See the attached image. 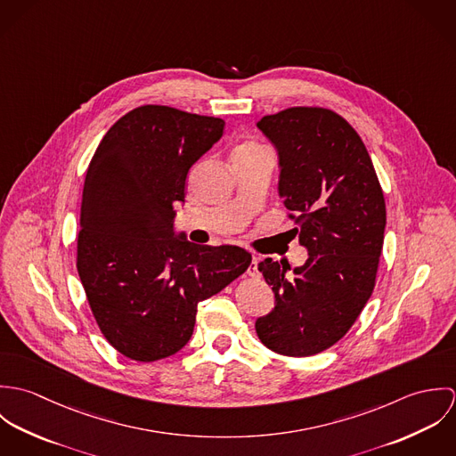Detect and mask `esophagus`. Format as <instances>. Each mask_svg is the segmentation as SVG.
<instances>
[{"label":"esophagus","mask_w":456,"mask_h":456,"mask_svg":"<svg viewBox=\"0 0 456 456\" xmlns=\"http://www.w3.org/2000/svg\"><path fill=\"white\" fill-rule=\"evenodd\" d=\"M258 263H260V260L256 258V256H253L251 258V265H249V275H260V270H258Z\"/></svg>","instance_id":"1"}]
</instances>
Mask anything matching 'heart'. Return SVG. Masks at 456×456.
<instances>
[{
    "label": "heart",
    "instance_id": "b5f03b06",
    "mask_svg": "<svg viewBox=\"0 0 456 456\" xmlns=\"http://www.w3.org/2000/svg\"><path fill=\"white\" fill-rule=\"evenodd\" d=\"M263 147H260L258 143H255V142H244L242 145H239L237 149H235V152H233V156H240V154H251V152H256V151H261Z\"/></svg>",
    "mask_w": 456,
    "mask_h": 456
}]
</instances>
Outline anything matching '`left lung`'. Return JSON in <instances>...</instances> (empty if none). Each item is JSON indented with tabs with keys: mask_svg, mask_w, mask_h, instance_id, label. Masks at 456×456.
<instances>
[{
	"mask_svg": "<svg viewBox=\"0 0 456 456\" xmlns=\"http://www.w3.org/2000/svg\"><path fill=\"white\" fill-rule=\"evenodd\" d=\"M279 154V196L309 258L258 265L275 307L256 320L261 342L284 356H311L338 342L376 284L387 205L365 143L333 110L291 107L256 125Z\"/></svg>",
	"mask_w": 456,
	"mask_h": 456,
	"instance_id": "left-lung-1",
	"label": "left lung"
}]
</instances>
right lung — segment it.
Returning <instances> with one entry per match:
<instances>
[{
  "label": "right lung",
  "instance_id": "add662e5",
  "mask_svg": "<svg viewBox=\"0 0 456 456\" xmlns=\"http://www.w3.org/2000/svg\"><path fill=\"white\" fill-rule=\"evenodd\" d=\"M224 121L142 105L100 142L84 181L77 270L103 337L121 354L156 362L193 335L198 304L248 270L237 246H196L174 233L190 168Z\"/></svg>",
  "mask_w": 456,
  "mask_h": 456
}]
</instances>
